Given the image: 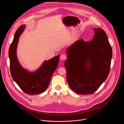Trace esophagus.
I'll return each mask as SVG.
<instances>
[{
	"instance_id": "esophagus-1",
	"label": "esophagus",
	"mask_w": 124,
	"mask_h": 124,
	"mask_svg": "<svg viewBox=\"0 0 124 124\" xmlns=\"http://www.w3.org/2000/svg\"><path fill=\"white\" fill-rule=\"evenodd\" d=\"M60 58H61V59L62 60H65L66 58V54H62L61 55Z\"/></svg>"
}]
</instances>
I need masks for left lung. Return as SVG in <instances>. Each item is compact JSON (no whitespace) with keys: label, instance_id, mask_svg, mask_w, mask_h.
<instances>
[{"label":"left lung","instance_id":"1","mask_svg":"<svg viewBox=\"0 0 124 124\" xmlns=\"http://www.w3.org/2000/svg\"><path fill=\"white\" fill-rule=\"evenodd\" d=\"M93 30L92 40H78L67 50L68 59L64 63L67 81L79 94L94 93L110 70L112 50L107 35L101 28Z\"/></svg>","mask_w":124,"mask_h":124}]
</instances>
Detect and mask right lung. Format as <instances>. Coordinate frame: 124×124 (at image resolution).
<instances>
[{
    "mask_svg": "<svg viewBox=\"0 0 124 124\" xmlns=\"http://www.w3.org/2000/svg\"><path fill=\"white\" fill-rule=\"evenodd\" d=\"M25 27V25H22L18 28L9 47L10 71L13 79L24 93L38 94L44 92L47 88L51 78L58 66L60 56L57 55L48 61H45L34 72H30L23 69L18 61L16 49L19 36Z\"/></svg>",
    "mask_w": 124,
    "mask_h": 124,
    "instance_id": "1",
    "label": "right lung"
}]
</instances>
